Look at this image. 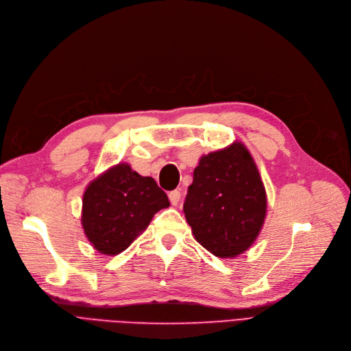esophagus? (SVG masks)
<instances>
[{
  "mask_svg": "<svg viewBox=\"0 0 351 351\" xmlns=\"http://www.w3.org/2000/svg\"><path fill=\"white\" fill-rule=\"evenodd\" d=\"M169 198H170V203H171L173 206H177V204H178V202H180V198H181V193H180L178 190L170 191Z\"/></svg>",
  "mask_w": 351,
  "mask_h": 351,
  "instance_id": "esophagus-1",
  "label": "esophagus"
}]
</instances>
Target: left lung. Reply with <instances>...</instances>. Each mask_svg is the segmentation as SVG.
Segmentation results:
<instances>
[{"instance_id": "1", "label": "left lung", "mask_w": 351, "mask_h": 351, "mask_svg": "<svg viewBox=\"0 0 351 351\" xmlns=\"http://www.w3.org/2000/svg\"><path fill=\"white\" fill-rule=\"evenodd\" d=\"M265 213V189L243 143L199 158L184 214L194 239L211 254L234 258L247 252L260 234Z\"/></svg>"}]
</instances>
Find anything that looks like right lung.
I'll list each match as a JSON object with an SVG mask.
<instances>
[{
	"label": "right lung",
	"instance_id": "add662e5",
	"mask_svg": "<svg viewBox=\"0 0 351 351\" xmlns=\"http://www.w3.org/2000/svg\"><path fill=\"white\" fill-rule=\"evenodd\" d=\"M169 197L152 177H143L127 162L99 174L82 194L81 224L98 253H123L148 227Z\"/></svg>",
	"mask_w": 351,
	"mask_h": 351
}]
</instances>
